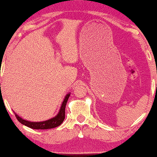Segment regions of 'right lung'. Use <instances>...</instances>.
Wrapping results in <instances>:
<instances>
[{"instance_id": "obj_1", "label": "right lung", "mask_w": 157, "mask_h": 157, "mask_svg": "<svg viewBox=\"0 0 157 157\" xmlns=\"http://www.w3.org/2000/svg\"><path fill=\"white\" fill-rule=\"evenodd\" d=\"M70 95V93H68L66 94V96L64 98V100L62 102V105L60 106V109L59 110V112L57 113L56 116L52 117L50 120H48L46 121H43V122H30V121H27L25 120H23L21 117H19L17 114L14 112L15 115L16 117L17 120L19 121L21 124L23 125L27 126V127L31 128V129H52V128H55L58 127L63 122L64 120L65 117V106L67 104V101L69 99V97Z\"/></svg>"}]
</instances>
